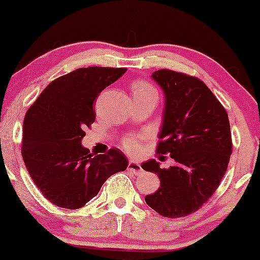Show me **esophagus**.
Wrapping results in <instances>:
<instances>
[{
	"mask_svg": "<svg viewBox=\"0 0 260 260\" xmlns=\"http://www.w3.org/2000/svg\"><path fill=\"white\" fill-rule=\"evenodd\" d=\"M127 170H130V172L135 174V175H138V174L142 173V167L140 163L130 161L129 165H127Z\"/></svg>",
	"mask_w": 260,
	"mask_h": 260,
	"instance_id": "obj_1",
	"label": "esophagus"
}]
</instances>
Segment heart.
I'll return each instance as SVG.
<instances>
[{
    "instance_id": "heart-1",
    "label": "heart",
    "mask_w": 260,
    "mask_h": 260,
    "mask_svg": "<svg viewBox=\"0 0 260 260\" xmlns=\"http://www.w3.org/2000/svg\"><path fill=\"white\" fill-rule=\"evenodd\" d=\"M148 92H156L152 85H150L145 80H137L133 85V93L134 94H143ZM144 136L143 135H131L123 138L122 145L123 149L127 152H137L143 145Z\"/></svg>"
}]
</instances>
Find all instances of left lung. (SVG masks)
<instances>
[{
	"label": "left lung",
	"mask_w": 260,
	"mask_h": 260,
	"mask_svg": "<svg viewBox=\"0 0 260 260\" xmlns=\"http://www.w3.org/2000/svg\"><path fill=\"white\" fill-rule=\"evenodd\" d=\"M151 77L166 95L156 151L170 154L176 165L162 169L156 159L142 165L161 181L145 202L162 216L181 218L197 212L221 182L232 154L230 120L221 103L199 78L166 69Z\"/></svg>",
	"instance_id": "obj_1"
}]
</instances>
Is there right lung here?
Wrapping results in <instances>:
<instances>
[{
	"instance_id": "obj_1",
	"label": "right lung",
	"mask_w": 260,
	"mask_h": 260,
	"mask_svg": "<svg viewBox=\"0 0 260 260\" xmlns=\"http://www.w3.org/2000/svg\"><path fill=\"white\" fill-rule=\"evenodd\" d=\"M126 69L83 67L56 78L23 119L22 157L42 195L61 208L84 207L129 162L119 149L94 155L81 145L95 119L93 103Z\"/></svg>"
}]
</instances>
